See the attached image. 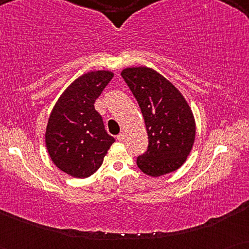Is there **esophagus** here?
Listing matches in <instances>:
<instances>
[{"label":"esophagus","mask_w":249,"mask_h":249,"mask_svg":"<svg viewBox=\"0 0 249 249\" xmlns=\"http://www.w3.org/2000/svg\"><path fill=\"white\" fill-rule=\"evenodd\" d=\"M124 137H125V135H124V132H120V134H119L118 136H117V139L119 142H124Z\"/></svg>","instance_id":"obj_1"}]
</instances>
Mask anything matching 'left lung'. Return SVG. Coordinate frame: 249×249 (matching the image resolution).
Instances as JSON below:
<instances>
[{"label": "left lung", "mask_w": 249, "mask_h": 249, "mask_svg": "<svg viewBox=\"0 0 249 249\" xmlns=\"http://www.w3.org/2000/svg\"><path fill=\"white\" fill-rule=\"evenodd\" d=\"M121 76L138 102L148 135L147 151L137 158L138 168L151 177L176 171L195 141L188 103L168 79L149 68H127Z\"/></svg>", "instance_id": "left-lung-1"}]
</instances>
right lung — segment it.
<instances>
[{
    "mask_svg": "<svg viewBox=\"0 0 249 249\" xmlns=\"http://www.w3.org/2000/svg\"><path fill=\"white\" fill-rule=\"evenodd\" d=\"M113 73L91 71L64 90L50 115L45 142L57 168L74 178H87L103 163L115 139L105 130L94 103Z\"/></svg>",
    "mask_w": 249,
    "mask_h": 249,
    "instance_id": "right-lung-1",
    "label": "right lung"
}]
</instances>
